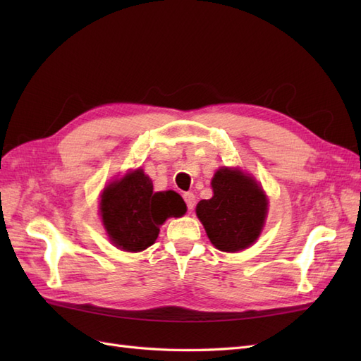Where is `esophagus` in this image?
<instances>
[{"label": "esophagus", "instance_id": "34e87169", "mask_svg": "<svg viewBox=\"0 0 361 361\" xmlns=\"http://www.w3.org/2000/svg\"><path fill=\"white\" fill-rule=\"evenodd\" d=\"M183 200H185V203H187L190 211L194 209V206H195V195H194L192 192H185V194H183Z\"/></svg>", "mask_w": 361, "mask_h": 361}]
</instances>
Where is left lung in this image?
<instances>
[{
    "instance_id": "left-lung-1",
    "label": "left lung",
    "mask_w": 361,
    "mask_h": 361,
    "mask_svg": "<svg viewBox=\"0 0 361 361\" xmlns=\"http://www.w3.org/2000/svg\"><path fill=\"white\" fill-rule=\"evenodd\" d=\"M214 195L195 207L215 248L235 253L256 243L265 224L268 199L256 179L239 169L223 167L212 178Z\"/></svg>"
}]
</instances>
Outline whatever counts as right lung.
<instances>
[{"instance_id":"obj_1","label":"right lung","mask_w":361,"mask_h":361,"mask_svg":"<svg viewBox=\"0 0 361 361\" xmlns=\"http://www.w3.org/2000/svg\"><path fill=\"white\" fill-rule=\"evenodd\" d=\"M187 204L178 192H154L145 171H128L101 194V216L110 241L120 250L137 253L157 241L159 226L170 216H182Z\"/></svg>"}]
</instances>
